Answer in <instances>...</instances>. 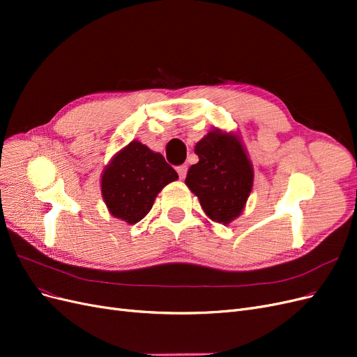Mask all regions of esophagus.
<instances>
[{
	"instance_id": "obj_1",
	"label": "esophagus",
	"mask_w": 357,
	"mask_h": 357,
	"mask_svg": "<svg viewBox=\"0 0 357 357\" xmlns=\"http://www.w3.org/2000/svg\"><path fill=\"white\" fill-rule=\"evenodd\" d=\"M177 172H178V177L183 180V178L186 177V174H188V167H186V165L177 167Z\"/></svg>"
}]
</instances>
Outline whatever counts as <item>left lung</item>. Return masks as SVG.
<instances>
[{
  "mask_svg": "<svg viewBox=\"0 0 357 357\" xmlns=\"http://www.w3.org/2000/svg\"><path fill=\"white\" fill-rule=\"evenodd\" d=\"M198 164L186 176V186L199 199L205 215L229 225L244 211L255 181L252 160L235 132L211 129L195 146Z\"/></svg>",
  "mask_w": 357,
  "mask_h": 357,
  "instance_id": "1",
  "label": "left lung"
}]
</instances>
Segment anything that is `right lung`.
Returning a JSON list of instances; mask_svg holds the SVG:
<instances>
[{"label": "right lung", "instance_id": "add662e5", "mask_svg": "<svg viewBox=\"0 0 357 357\" xmlns=\"http://www.w3.org/2000/svg\"><path fill=\"white\" fill-rule=\"evenodd\" d=\"M177 178L164 156L132 139L105 165L101 195L113 218L135 225L152 210L158 193Z\"/></svg>", "mask_w": 357, "mask_h": 357}]
</instances>
